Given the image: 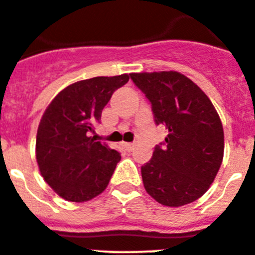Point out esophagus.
Here are the masks:
<instances>
[{"mask_svg":"<svg viewBox=\"0 0 255 255\" xmlns=\"http://www.w3.org/2000/svg\"><path fill=\"white\" fill-rule=\"evenodd\" d=\"M124 147H125L128 151H131V150L134 149V144H132V142H124Z\"/></svg>","mask_w":255,"mask_h":255,"instance_id":"esophagus-1","label":"esophagus"}]
</instances>
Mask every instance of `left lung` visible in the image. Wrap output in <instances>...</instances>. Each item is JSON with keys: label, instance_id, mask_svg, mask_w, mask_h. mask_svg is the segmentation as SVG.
Wrapping results in <instances>:
<instances>
[{"label": "left lung", "instance_id": "left-lung-1", "mask_svg": "<svg viewBox=\"0 0 255 255\" xmlns=\"http://www.w3.org/2000/svg\"><path fill=\"white\" fill-rule=\"evenodd\" d=\"M151 103L165 141L141 166L145 190L166 207L195 202L214 181L224 155V131L214 105L200 87L176 71L130 74Z\"/></svg>", "mask_w": 255, "mask_h": 255}]
</instances>
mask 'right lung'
Returning a JSON list of instances; mask_svg holds the SVG:
<instances>
[{
    "label": "right lung",
    "instance_id": "right-lung-1",
    "mask_svg": "<svg viewBox=\"0 0 255 255\" xmlns=\"http://www.w3.org/2000/svg\"><path fill=\"white\" fill-rule=\"evenodd\" d=\"M129 79L123 74L69 85L41 118L36 136L38 169L46 183L69 202H87L103 193L120 161V152L96 141L93 134L114 91Z\"/></svg>",
    "mask_w": 255,
    "mask_h": 255
}]
</instances>
